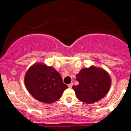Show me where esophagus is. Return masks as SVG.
Returning a JSON list of instances; mask_svg holds the SVG:
<instances>
[{"label": "esophagus", "mask_w": 131, "mask_h": 131, "mask_svg": "<svg viewBox=\"0 0 131 131\" xmlns=\"http://www.w3.org/2000/svg\"><path fill=\"white\" fill-rule=\"evenodd\" d=\"M73 85V82H71L70 84H69L68 85V86L69 88H71Z\"/></svg>", "instance_id": "34e87169"}]
</instances>
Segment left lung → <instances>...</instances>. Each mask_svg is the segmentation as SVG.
<instances>
[{"instance_id": "obj_1", "label": "left lung", "mask_w": 131, "mask_h": 131, "mask_svg": "<svg viewBox=\"0 0 131 131\" xmlns=\"http://www.w3.org/2000/svg\"><path fill=\"white\" fill-rule=\"evenodd\" d=\"M78 85H73L76 97L81 102L91 104L103 99L108 92L112 79L103 68L92 65L81 69L76 75Z\"/></svg>"}]
</instances>
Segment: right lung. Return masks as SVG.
I'll use <instances>...</instances> for the list:
<instances>
[{
    "instance_id": "1",
    "label": "right lung",
    "mask_w": 131,
    "mask_h": 131,
    "mask_svg": "<svg viewBox=\"0 0 131 131\" xmlns=\"http://www.w3.org/2000/svg\"><path fill=\"white\" fill-rule=\"evenodd\" d=\"M24 81L30 94L43 103L56 102L68 88L59 73L42 62L36 63L28 68Z\"/></svg>"
}]
</instances>
